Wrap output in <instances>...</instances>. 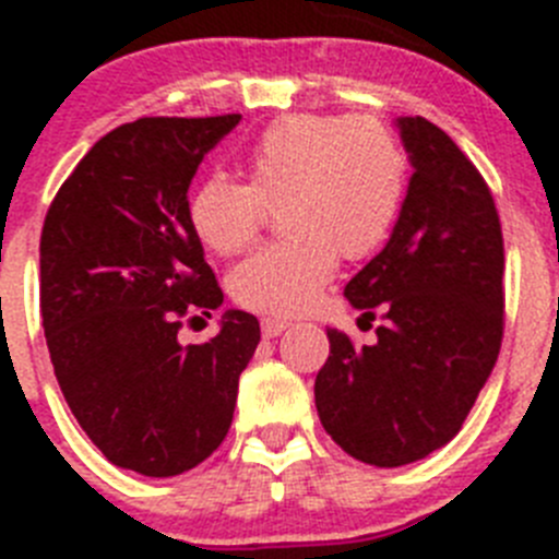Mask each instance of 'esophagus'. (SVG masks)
Listing matches in <instances>:
<instances>
[{"label":"esophagus","instance_id":"1","mask_svg":"<svg viewBox=\"0 0 559 559\" xmlns=\"http://www.w3.org/2000/svg\"><path fill=\"white\" fill-rule=\"evenodd\" d=\"M260 328H263L265 338H276V335L288 330V322H285V319H263V322H260Z\"/></svg>","mask_w":559,"mask_h":559}]
</instances>
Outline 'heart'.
<instances>
[{"label": "heart", "mask_w": 559, "mask_h": 559, "mask_svg": "<svg viewBox=\"0 0 559 559\" xmlns=\"http://www.w3.org/2000/svg\"><path fill=\"white\" fill-rule=\"evenodd\" d=\"M249 181L210 173L187 201L201 243L221 257L254 243L265 206L283 240L229 274V294L254 313L313 308L338 257L364 260L383 246L406 195V156L374 120L299 114L274 122L246 153Z\"/></svg>", "instance_id": "b5f03b06"}]
</instances>
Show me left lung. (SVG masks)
I'll use <instances>...</instances> for the list:
<instances>
[{"instance_id": "left-lung-1", "label": "left lung", "mask_w": 559, "mask_h": 559, "mask_svg": "<svg viewBox=\"0 0 559 559\" xmlns=\"http://www.w3.org/2000/svg\"><path fill=\"white\" fill-rule=\"evenodd\" d=\"M412 181L389 243L344 288L372 347L328 330L316 374L324 431L374 467L448 445L496 367L503 338V237L496 201L467 156L426 117H400Z\"/></svg>"}]
</instances>
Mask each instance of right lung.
Wrapping results in <instances>:
<instances>
[{
    "label": "right lung",
    "mask_w": 559,
    "mask_h": 559,
    "mask_svg": "<svg viewBox=\"0 0 559 559\" xmlns=\"http://www.w3.org/2000/svg\"><path fill=\"white\" fill-rule=\"evenodd\" d=\"M237 122L142 117L114 128L44 218L41 324L58 386L103 456L142 476H179L224 442L237 378L260 344L246 310H226L206 344L179 341L185 322L224 305L187 190Z\"/></svg>",
    "instance_id": "obj_1"
}]
</instances>
